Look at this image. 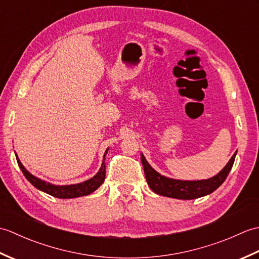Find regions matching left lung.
Masks as SVG:
<instances>
[{"instance_id": "obj_1", "label": "left lung", "mask_w": 259, "mask_h": 259, "mask_svg": "<svg viewBox=\"0 0 259 259\" xmlns=\"http://www.w3.org/2000/svg\"><path fill=\"white\" fill-rule=\"evenodd\" d=\"M235 157L236 152L230 158V160L225 166V168L214 177L207 180L198 181H183L163 177L160 174H158L155 169L151 168L150 164L147 162L144 155H141V162L142 166H144L147 183L152 191L161 196L189 200L209 195L216 190L224 183L225 179L227 178L230 169H232L234 164Z\"/></svg>"}]
</instances>
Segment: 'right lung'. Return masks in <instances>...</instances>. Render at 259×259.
<instances>
[{
  "mask_svg": "<svg viewBox=\"0 0 259 259\" xmlns=\"http://www.w3.org/2000/svg\"><path fill=\"white\" fill-rule=\"evenodd\" d=\"M107 151H108V149H107ZM107 151H106V153H107ZM16 160H18L19 167L21 168L22 172H23V175L25 176V178L29 180L30 183L35 187V188L45 191V192H47V194L51 195L53 197L63 198V199L64 198H75V197L87 196V195L91 194V192L95 191L97 188H99V187L103 184L104 177H106V162H104V158H103L102 166L95 177L84 181V183L76 184V185H69V186H56V185H51L49 183H46V181L34 177V176L27 171V170L23 167V164H22L21 161L19 160L18 157H16Z\"/></svg>",
  "mask_w": 259,
  "mask_h": 259,
  "instance_id": "obj_1",
  "label": "right lung"
}]
</instances>
